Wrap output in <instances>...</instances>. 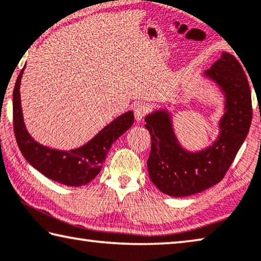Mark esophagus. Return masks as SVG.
<instances>
[{
	"label": "esophagus",
	"instance_id": "1",
	"mask_svg": "<svg viewBox=\"0 0 261 261\" xmlns=\"http://www.w3.org/2000/svg\"><path fill=\"white\" fill-rule=\"evenodd\" d=\"M147 106L144 105V103H136L134 106V113H135V117L137 121H142L144 118V116L147 113Z\"/></svg>",
	"mask_w": 261,
	"mask_h": 261
}]
</instances>
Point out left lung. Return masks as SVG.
I'll list each match as a JSON object with an SVG mask.
<instances>
[{
  "label": "left lung",
  "instance_id": "obj_1",
  "mask_svg": "<svg viewBox=\"0 0 261 261\" xmlns=\"http://www.w3.org/2000/svg\"><path fill=\"white\" fill-rule=\"evenodd\" d=\"M203 76L215 82L224 95V114L218 122L220 132L212 145L201 151H187L176 138L167 109L145 116V127L152 142L148 175L160 192L173 197L194 195L220 182L250 130L251 90L238 60L222 52Z\"/></svg>",
  "mask_w": 261,
  "mask_h": 261
}]
</instances>
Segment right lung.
Wrapping results in <instances>:
<instances>
[{
  "label": "right lung",
  "mask_w": 261,
  "mask_h": 261,
  "mask_svg": "<svg viewBox=\"0 0 261 261\" xmlns=\"http://www.w3.org/2000/svg\"><path fill=\"white\" fill-rule=\"evenodd\" d=\"M24 68L16 80L12 95L14 131L20 152L32 167L56 182L72 187L87 185L101 172L111 145L134 124V113L127 111L121 115L88 143L77 148L61 151L41 145L31 137L24 124L19 93Z\"/></svg>",
  "instance_id": "add662e5"
}]
</instances>
